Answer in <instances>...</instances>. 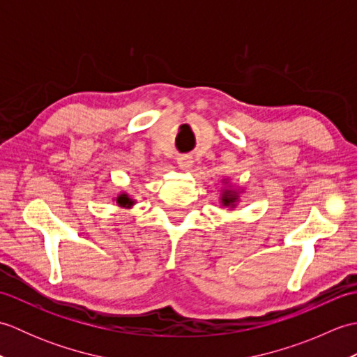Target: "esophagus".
Masks as SVG:
<instances>
[{"instance_id": "1", "label": "esophagus", "mask_w": 357, "mask_h": 357, "mask_svg": "<svg viewBox=\"0 0 357 357\" xmlns=\"http://www.w3.org/2000/svg\"><path fill=\"white\" fill-rule=\"evenodd\" d=\"M192 164H193V159H192V156L184 155V156H179V158H178V165H179V169L188 170V169H190V167H192Z\"/></svg>"}]
</instances>
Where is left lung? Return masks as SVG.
Instances as JSON below:
<instances>
[{"instance_id":"obj_1","label":"left lung","mask_w":357,"mask_h":357,"mask_svg":"<svg viewBox=\"0 0 357 357\" xmlns=\"http://www.w3.org/2000/svg\"><path fill=\"white\" fill-rule=\"evenodd\" d=\"M236 202H238V192L231 187L222 188V193H221V204H222V206L233 208L234 204H236Z\"/></svg>"}]
</instances>
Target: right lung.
I'll list each match as a JSON object with an SVG mask.
<instances>
[{
  "instance_id": "right-lung-1",
  "label": "right lung",
  "mask_w": 357,
  "mask_h": 357,
  "mask_svg": "<svg viewBox=\"0 0 357 357\" xmlns=\"http://www.w3.org/2000/svg\"><path fill=\"white\" fill-rule=\"evenodd\" d=\"M116 204L119 207H126V208H130L133 204H135V201L130 198V196H128L127 193H121V195H118V198H116Z\"/></svg>"
}]
</instances>
